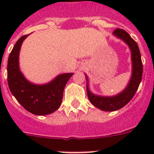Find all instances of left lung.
<instances>
[{"mask_svg":"<svg viewBox=\"0 0 154 154\" xmlns=\"http://www.w3.org/2000/svg\"><path fill=\"white\" fill-rule=\"evenodd\" d=\"M113 35L126 42L131 51L132 69H133L132 75L126 89L123 92L114 96H99L97 95H94L89 91L88 78L85 75V78L87 80V95L89 101L93 106L97 107L99 109L109 111V112L116 111L123 108L133 99L136 92L138 89L143 75V63L141 60L140 51L137 42L123 29L116 28L113 31Z\"/></svg>","mask_w":154,"mask_h":154,"instance_id":"left-lung-1","label":"left lung"}]
</instances>
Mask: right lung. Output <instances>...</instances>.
Segmentation results:
<instances>
[{
  "label": "right lung",
  "mask_w": 154,
  "mask_h": 154,
  "mask_svg": "<svg viewBox=\"0 0 154 154\" xmlns=\"http://www.w3.org/2000/svg\"><path fill=\"white\" fill-rule=\"evenodd\" d=\"M28 35L17 40L8 62V83L15 99L27 111L35 115L52 113L62 104L63 91L73 73H65L45 85H35L24 78L19 69V52Z\"/></svg>",
  "instance_id": "right-lung-1"
}]
</instances>
